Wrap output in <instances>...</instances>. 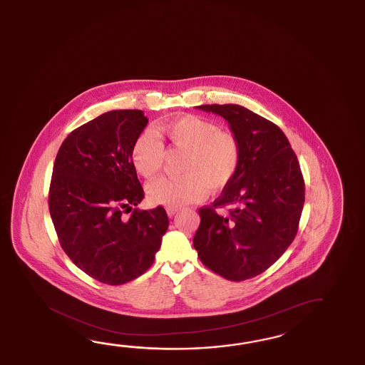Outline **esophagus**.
<instances>
[{
    "label": "esophagus",
    "mask_w": 365,
    "mask_h": 365,
    "mask_svg": "<svg viewBox=\"0 0 365 365\" xmlns=\"http://www.w3.org/2000/svg\"><path fill=\"white\" fill-rule=\"evenodd\" d=\"M179 211V208L167 207V214H168V216H170V217H172V216H175V215L178 214Z\"/></svg>",
    "instance_id": "esophagus-1"
}]
</instances>
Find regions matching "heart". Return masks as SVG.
<instances>
[{
    "mask_svg": "<svg viewBox=\"0 0 365 365\" xmlns=\"http://www.w3.org/2000/svg\"><path fill=\"white\" fill-rule=\"evenodd\" d=\"M158 138L143 130L130 148V162L140 176L153 179L165 163V146L185 153L178 179H158L146 192L154 205L181 207L220 190L236 176L241 163V146L235 135L197 115H181L157 125Z\"/></svg>",
    "mask_w": 365,
    "mask_h": 365,
    "instance_id": "b5f03b06",
    "label": "heart"
}]
</instances>
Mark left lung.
<instances>
[{"label": "left lung", "instance_id": "obj_1", "mask_svg": "<svg viewBox=\"0 0 365 365\" xmlns=\"http://www.w3.org/2000/svg\"><path fill=\"white\" fill-rule=\"evenodd\" d=\"M197 108L229 123L241 163L222 195L200 208L194 249L224 279H249L276 263L297 236L304 205L299 162L284 132L263 116L230 103ZM222 207L227 212L217 215Z\"/></svg>", "mask_w": 365, "mask_h": 365}]
</instances>
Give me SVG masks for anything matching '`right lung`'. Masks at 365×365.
Masks as SVG:
<instances>
[{
    "label": "right lung",
    "mask_w": 365,
    "mask_h": 365,
    "mask_svg": "<svg viewBox=\"0 0 365 365\" xmlns=\"http://www.w3.org/2000/svg\"><path fill=\"white\" fill-rule=\"evenodd\" d=\"M146 124L141 110L100 115L66 137L53 167L49 211L59 243L73 264L108 285L150 268L170 222L162 206L132 208L145 194L130 148Z\"/></svg>",
    "instance_id": "1"
}]
</instances>
